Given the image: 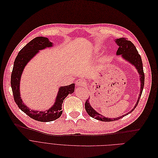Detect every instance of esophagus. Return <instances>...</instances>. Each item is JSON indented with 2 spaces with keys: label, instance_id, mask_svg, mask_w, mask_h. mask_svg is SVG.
I'll return each mask as SVG.
<instances>
[{
  "label": "esophagus",
  "instance_id": "34e87169",
  "mask_svg": "<svg viewBox=\"0 0 158 158\" xmlns=\"http://www.w3.org/2000/svg\"><path fill=\"white\" fill-rule=\"evenodd\" d=\"M76 83L78 86H85V81L84 79L78 80Z\"/></svg>",
  "mask_w": 158,
  "mask_h": 158
}]
</instances>
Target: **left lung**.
I'll return each mask as SVG.
<instances>
[{
  "mask_svg": "<svg viewBox=\"0 0 158 158\" xmlns=\"http://www.w3.org/2000/svg\"><path fill=\"white\" fill-rule=\"evenodd\" d=\"M116 42L118 45V49L117 50L116 54L117 55H122V56L128 60L129 62H131L132 64L134 65L135 67H136L137 70L138 71V73L140 76V80H141V89H140V94L139 96V98L138 99V101L136 102V104L135 105V106L133 109H132L129 113L125 114L123 116H122L120 117L116 118H105L103 116L98 113L96 111H95L92 107L90 106L89 99L86 100L85 103V108L87 112V114L91 116L93 118H95L96 119H98L100 121L102 122H112V121H116V120L119 119L120 118H122L123 117L125 116L128 114H130L131 112H132L135 108L136 107L138 104L139 103L140 97L141 96L143 89L144 87V82H145V74L143 72V63L141 60V58L138 52L135 47L134 45L132 44V42L130 40H128L125 38H120L119 39L116 40Z\"/></svg>",
  "mask_w": 158,
  "mask_h": 158,
  "instance_id": "obj_1",
  "label": "left lung"
}]
</instances>
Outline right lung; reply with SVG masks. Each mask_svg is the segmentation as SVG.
<instances>
[{
  "label": "right lung",
  "mask_w": 158,
  "mask_h": 158,
  "mask_svg": "<svg viewBox=\"0 0 158 158\" xmlns=\"http://www.w3.org/2000/svg\"><path fill=\"white\" fill-rule=\"evenodd\" d=\"M52 46V43L48 38L42 36L36 37L22 48L15 60L11 76V85L15 103L22 111L35 120L42 122H49L60 118L62 113V106L64 99L69 94L74 92V84L61 87L59 89L55 104L49 110L37 111L30 110L22 101L20 95L19 84L21 74L27 63L39 50Z\"/></svg>",
  "instance_id": "obj_1"
}]
</instances>
